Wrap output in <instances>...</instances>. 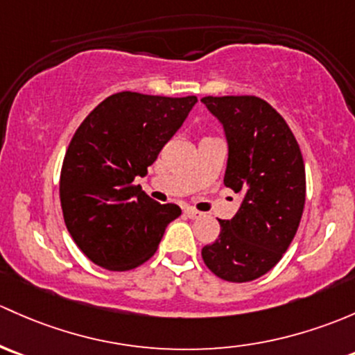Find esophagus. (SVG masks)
Wrapping results in <instances>:
<instances>
[{
	"label": "esophagus",
	"instance_id": "34e87169",
	"mask_svg": "<svg viewBox=\"0 0 355 355\" xmlns=\"http://www.w3.org/2000/svg\"><path fill=\"white\" fill-rule=\"evenodd\" d=\"M185 216H187V218H190V219H197V218H200V216H202V212L196 211L193 207H187V209H185Z\"/></svg>",
	"mask_w": 355,
	"mask_h": 355
}]
</instances>
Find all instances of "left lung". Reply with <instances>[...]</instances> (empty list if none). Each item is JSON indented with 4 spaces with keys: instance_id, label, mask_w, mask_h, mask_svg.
I'll return each instance as SVG.
<instances>
[{
    "instance_id": "obj_1",
    "label": "left lung",
    "mask_w": 355,
    "mask_h": 355,
    "mask_svg": "<svg viewBox=\"0 0 355 355\" xmlns=\"http://www.w3.org/2000/svg\"><path fill=\"white\" fill-rule=\"evenodd\" d=\"M227 143L225 185L241 197L236 214L204 246L209 270L230 282L262 277L289 248L304 209L306 175L300 146L259 96H204Z\"/></svg>"
}]
</instances>
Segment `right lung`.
I'll use <instances>...</instances> for the list:
<instances>
[{
    "instance_id": "obj_1",
    "label": "right lung",
    "mask_w": 355,
    "mask_h": 355,
    "mask_svg": "<svg viewBox=\"0 0 355 355\" xmlns=\"http://www.w3.org/2000/svg\"><path fill=\"white\" fill-rule=\"evenodd\" d=\"M197 96L121 92L103 100L74 132L59 196L74 243L96 266L130 270L155 255L166 226L182 214L134 185L182 128Z\"/></svg>"
}]
</instances>
